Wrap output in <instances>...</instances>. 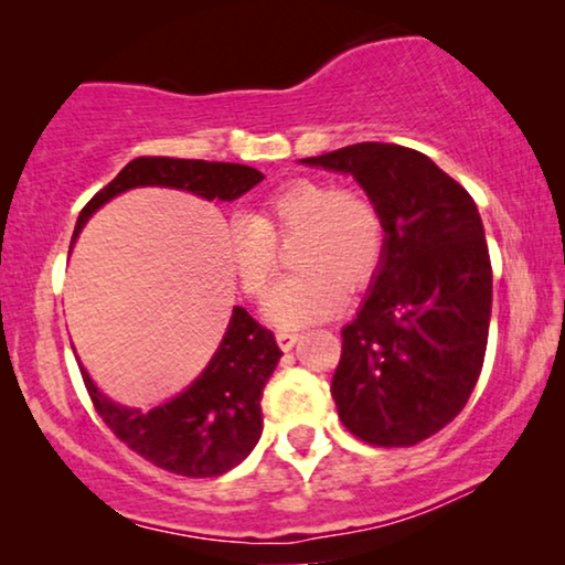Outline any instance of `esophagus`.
<instances>
[{
  "instance_id": "34e87169",
  "label": "esophagus",
  "mask_w": 565,
  "mask_h": 565,
  "mask_svg": "<svg viewBox=\"0 0 565 565\" xmlns=\"http://www.w3.org/2000/svg\"><path fill=\"white\" fill-rule=\"evenodd\" d=\"M277 344H280V350H292V347H296V342H298V334H290V331H277Z\"/></svg>"
}]
</instances>
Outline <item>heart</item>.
Wrapping results in <instances>:
<instances>
[{"instance_id": "1", "label": "heart", "mask_w": 565, "mask_h": 565, "mask_svg": "<svg viewBox=\"0 0 565 565\" xmlns=\"http://www.w3.org/2000/svg\"><path fill=\"white\" fill-rule=\"evenodd\" d=\"M292 249V269L267 300L277 327H308L334 316L347 290H362L383 259L385 226L375 200L329 180H292L249 215L231 223L226 262L249 298H262L280 267L277 246Z\"/></svg>"}]
</instances>
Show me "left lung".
<instances>
[{"label":"left lung","instance_id":"1","mask_svg":"<svg viewBox=\"0 0 565 565\" xmlns=\"http://www.w3.org/2000/svg\"><path fill=\"white\" fill-rule=\"evenodd\" d=\"M352 174L381 207L385 246L331 377L339 419L377 447H412L468 404L491 321V257L473 198L424 153L354 143L300 159Z\"/></svg>","mask_w":565,"mask_h":565}]
</instances>
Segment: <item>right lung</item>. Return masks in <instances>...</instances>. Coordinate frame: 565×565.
I'll return each instance as SVG.
<instances>
[{
  "mask_svg": "<svg viewBox=\"0 0 565 565\" xmlns=\"http://www.w3.org/2000/svg\"><path fill=\"white\" fill-rule=\"evenodd\" d=\"M262 180L265 174L254 167L228 161L138 157L82 207L74 238L97 207L130 188L157 184L205 200H236ZM280 358L273 331L236 306L218 350L198 381L151 412L113 404L97 391L87 370H82V377L95 412L122 445L169 473L213 478L236 468L259 443L262 388Z\"/></svg>",
  "mask_w": 565,
  "mask_h": 565,
  "instance_id": "add662e5",
  "label": "right lung"
}]
</instances>
